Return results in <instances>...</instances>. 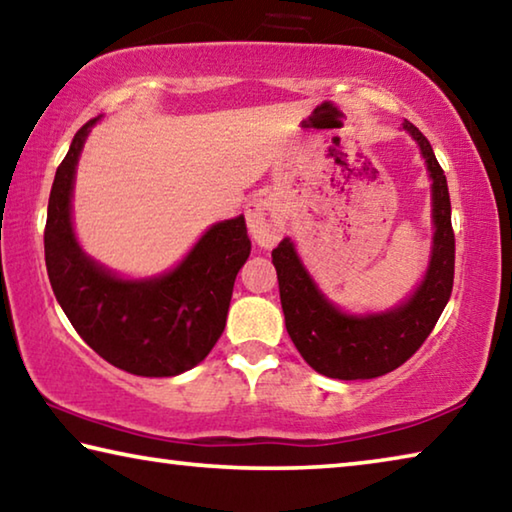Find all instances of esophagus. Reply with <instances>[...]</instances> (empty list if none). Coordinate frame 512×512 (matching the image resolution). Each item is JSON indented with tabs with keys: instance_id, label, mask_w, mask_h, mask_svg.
I'll return each instance as SVG.
<instances>
[{
	"instance_id": "1",
	"label": "esophagus",
	"mask_w": 512,
	"mask_h": 512,
	"mask_svg": "<svg viewBox=\"0 0 512 512\" xmlns=\"http://www.w3.org/2000/svg\"><path fill=\"white\" fill-rule=\"evenodd\" d=\"M246 221L253 239L262 248L275 246V241L284 232V210L282 205L268 196L253 198L246 207Z\"/></svg>"
}]
</instances>
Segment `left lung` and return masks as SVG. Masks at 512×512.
Returning a JSON list of instances; mask_svg holds the SVG:
<instances>
[{
	"label": "left lung",
	"instance_id": "obj_1",
	"mask_svg": "<svg viewBox=\"0 0 512 512\" xmlns=\"http://www.w3.org/2000/svg\"><path fill=\"white\" fill-rule=\"evenodd\" d=\"M402 128L420 146L431 178L433 248L420 287L400 307L381 314L352 316L329 302L311 280L291 239L273 248L284 323L293 345L311 368L332 379H372L400 368L427 341L454 287L452 203L445 171L427 137L411 121Z\"/></svg>",
	"mask_w": 512,
	"mask_h": 512
}]
</instances>
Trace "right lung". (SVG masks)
<instances>
[{
    "label": "right lung",
    "mask_w": 512,
    "mask_h": 512,
    "mask_svg": "<svg viewBox=\"0 0 512 512\" xmlns=\"http://www.w3.org/2000/svg\"><path fill=\"white\" fill-rule=\"evenodd\" d=\"M90 119L74 135L51 185L45 262L51 289L81 339L112 366L173 377L201 363L223 334L239 268L250 255L244 216L214 223L173 271L124 280L81 250L72 189Z\"/></svg>",
    "instance_id": "add662e5"
}]
</instances>
